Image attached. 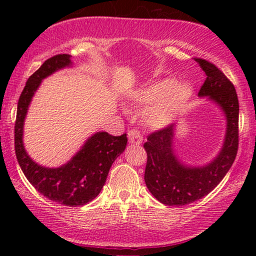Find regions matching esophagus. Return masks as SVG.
I'll return each mask as SVG.
<instances>
[{
    "label": "esophagus",
    "mask_w": 256,
    "mask_h": 256,
    "mask_svg": "<svg viewBox=\"0 0 256 256\" xmlns=\"http://www.w3.org/2000/svg\"><path fill=\"white\" fill-rule=\"evenodd\" d=\"M128 140L129 142L132 143V144H141L142 143V135L141 132H140L138 129H129L128 130Z\"/></svg>",
    "instance_id": "obj_1"
}]
</instances>
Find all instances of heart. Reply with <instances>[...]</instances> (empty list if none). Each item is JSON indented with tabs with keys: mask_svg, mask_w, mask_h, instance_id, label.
Returning <instances> with one entry per match:
<instances>
[{
	"mask_svg": "<svg viewBox=\"0 0 256 256\" xmlns=\"http://www.w3.org/2000/svg\"><path fill=\"white\" fill-rule=\"evenodd\" d=\"M191 96L192 87L188 82L177 84L174 78H163L136 92L134 101L141 106H150L146 120L160 127L172 121L186 107Z\"/></svg>",
	"mask_w": 256,
	"mask_h": 256,
	"instance_id": "b5f03b06",
	"label": "heart"
}]
</instances>
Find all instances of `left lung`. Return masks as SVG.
I'll return each mask as SVG.
<instances>
[{"label":"left lung","mask_w":256,"mask_h":256,"mask_svg":"<svg viewBox=\"0 0 256 256\" xmlns=\"http://www.w3.org/2000/svg\"><path fill=\"white\" fill-rule=\"evenodd\" d=\"M205 72L200 96L216 101L227 118L226 140L218 157L208 166L188 168L178 162L172 149L174 128H160L146 136L144 180L157 200L169 206H183L208 194L225 177L239 148V100L232 82L211 62L194 58Z\"/></svg>","instance_id":"8db88e82"}]
</instances>
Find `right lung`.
<instances>
[{"label":"right lung","mask_w":256,"mask_h":256,"mask_svg":"<svg viewBox=\"0 0 256 256\" xmlns=\"http://www.w3.org/2000/svg\"><path fill=\"white\" fill-rule=\"evenodd\" d=\"M71 56L56 54L45 60L31 74L20 93L15 121V152L26 180L36 190L56 202L66 206H82L93 200L106 183L108 172L116 157L127 146V135H110L106 132L94 134L82 149L65 166L48 169L38 166L28 156L23 146V122L31 98L42 79L71 64Z\"/></svg>","instance_id":"add662e5"}]
</instances>
